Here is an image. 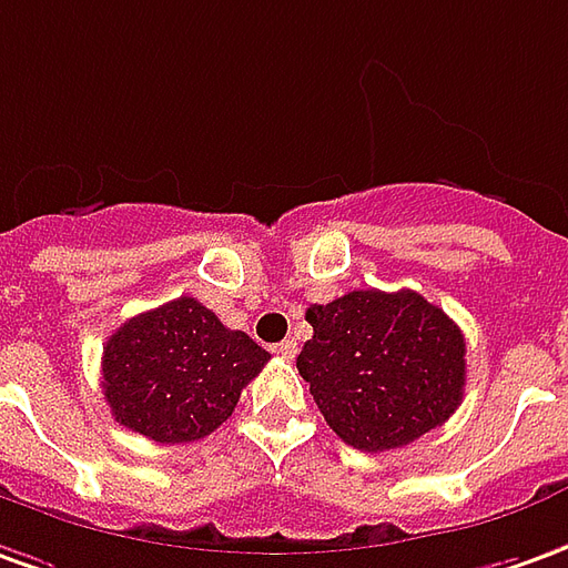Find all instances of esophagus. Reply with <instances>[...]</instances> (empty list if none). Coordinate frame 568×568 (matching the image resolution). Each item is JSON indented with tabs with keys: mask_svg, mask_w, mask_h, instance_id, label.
Instances as JSON below:
<instances>
[{
	"mask_svg": "<svg viewBox=\"0 0 568 568\" xmlns=\"http://www.w3.org/2000/svg\"><path fill=\"white\" fill-rule=\"evenodd\" d=\"M275 352L281 358H293L296 355V339H284V343H277Z\"/></svg>",
	"mask_w": 568,
	"mask_h": 568,
	"instance_id": "obj_1",
	"label": "esophagus"
}]
</instances>
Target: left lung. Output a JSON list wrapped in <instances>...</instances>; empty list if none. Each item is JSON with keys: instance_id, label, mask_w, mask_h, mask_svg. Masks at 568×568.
Masks as SVG:
<instances>
[{"instance_id": "left-lung-1", "label": "left lung", "mask_w": 568, "mask_h": 568, "mask_svg": "<svg viewBox=\"0 0 568 568\" xmlns=\"http://www.w3.org/2000/svg\"><path fill=\"white\" fill-rule=\"evenodd\" d=\"M296 367L327 426L358 452H389L442 426L460 405L467 343L420 293L352 291L306 312Z\"/></svg>"}]
</instances>
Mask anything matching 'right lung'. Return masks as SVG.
<instances>
[{"mask_svg": "<svg viewBox=\"0 0 568 568\" xmlns=\"http://www.w3.org/2000/svg\"><path fill=\"white\" fill-rule=\"evenodd\" d=\"M272 355L210 308L179 296L111 334L101 374L113 420L144 439L179 445L232 417L241 389Z\"/></svg>", "mask_w": 568, "mask_h": 568, "instance_id": "obj_1", "label": "right lung"}]
</instances>
